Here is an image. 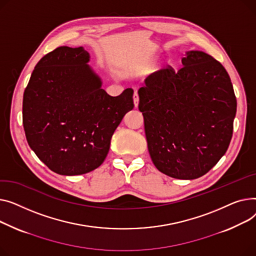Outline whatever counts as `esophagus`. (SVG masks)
<instances>
[{
    "mask_svg": "<svg viewBox=\"0 0 256 256\" xmlns=\"http://www.w3.org/2000/svg\"><path fill=\"white\" fill-rule=\"evenodd\" d=\"M138 101H140L138 94L136 92H134V95H133V102H134V106H135V108L138 106Z\"/></svg>",
    "mask_w": 256,
    "mask_h": 256,
    "instance_id": "esophagus-1",
    "label": "esophagus"
}]
</instances>
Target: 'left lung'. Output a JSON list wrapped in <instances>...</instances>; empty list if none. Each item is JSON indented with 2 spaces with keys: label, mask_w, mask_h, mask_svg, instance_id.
I'll use <instances>...</instances> for the list:
<instances>
[{
  "label": "left lung",
  "mask_w": 256,
  "mask_h": 256,
  "mask_svg": "<svg viewBox=\"0 0 256 256\" xmlns=\"http://www.w3.org/2000/svg\"><path fill=\"white\" fill-rule=\"evenodd\" d=\"M182 65L176 72L168 66L148 75L138 90V110L157 170L193 180L226 153L236 99L228 73L213 56L190 50Z\"/></svg>",
  "instance_id": "1"
}]
</instances>
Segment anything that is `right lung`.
Segmentation results:
<instances>
[{"instance_id":"1","label":"right lung","mask_w":256,"mask_h":256,"mask_svg":"<svg viewBox=\"0 0 256 256\" xmlns=\"http://www.w3.org/2000/svg\"><path fill=\"white\" fill-rule=\"evenodd\" d=\"M88 62L82 46L58 48L37 63L24 93L28 144L50 170L62 176L99 168L114 130L134 108L133 90L110 96Z\"/></svg>"}]
</instances>
